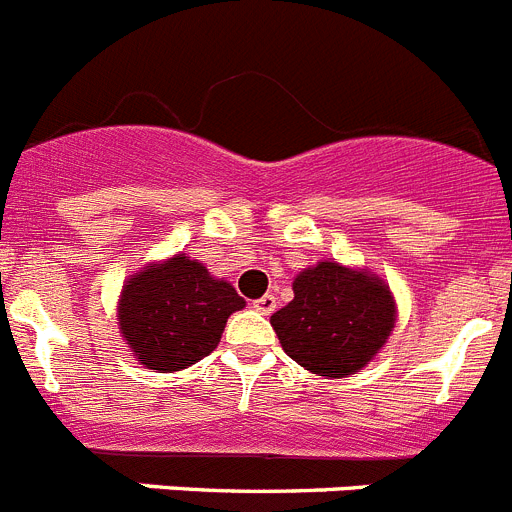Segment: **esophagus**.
<instances>
[{
	"label": "esophagus",
	"instance_id": "1",
	"mask_svg": "<svg viewBox=\"0 0 512 512\" xmlns=\"http://www.w3.org/2000/svg\"><path fill=\"white\" fill-rule=\"evenodd\" d=\"M253 310L261 312V315H269V312L277 310V297L264 295V297H259V300H253Z\"/></svg>",
	"mask_w": 512,
	"mask_h": 512
}]
</instances>
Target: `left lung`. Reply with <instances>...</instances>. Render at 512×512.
Returning <instances> with one entry per match:
<instances>
[{
	"instance_id": "left-lung-1",
	"label": "left lung",
	"mask_w": 512,
	"mask_h": 512,
	"mask_svg": "<svg viewBox=\"0 0 512 512\" xmlns=\"http://www.w3.org/2000/svg\"><path fill=\"white\" fill-rule=\"evenodd\" d=\"M295 300L271 315L284 354L325 379L364 369L397 320L390 284L374 271L318 261L292 282Z\"/></svg>"
}]
</instances>
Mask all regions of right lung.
I'll return each mask as SVG.
<instances>
[{"label": "right lung", "mask_w": 512, "mask_h": 512, "mask_svg": "<svg viewBox=\"0 0 512 512\" xmlns=\"http://www.w3.org/2000/svg\"><path fill=\"white\" fill-rule=\"evenodd\" d=\"M243 307L233 284L176 253L130 274L117 300V325L138 364L171 374L210 356L230 315Z\"/></svg>", "instance_id": "1"}]
</instances>
